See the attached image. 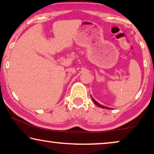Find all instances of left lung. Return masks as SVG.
Returning a JSON list of instances; mask_svg holds the SVG:
<instances>
[{
  "label": "left lung",
  "mask_w": 154,
  "mask_h": 154,
  "mask_svg": "<svg viewBox=\"0 0 154 154\" xmlns=\"http://www.w3.org/2000/svg\"><path fill=\"white\" fill-rule=\"evenodd\" d=\"M91 98H92V100H93V101L94 102V103L96 104V106H98V107H100V108H102V109H110L109 108H107V107H106V106H103V105H101V104H100L99 103H98L97 101H96V100L94 99V98H92V96H91Z\"/></svg>",
  "instance_id": "8db88e82"
}]
</instances>
